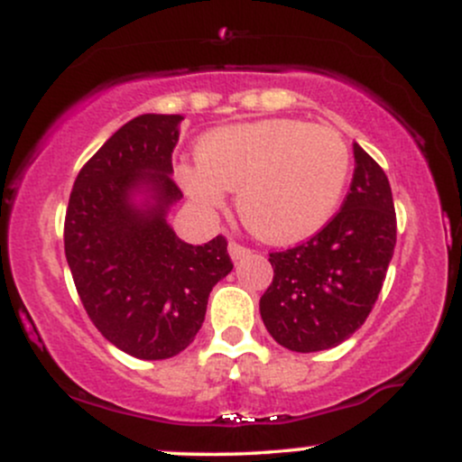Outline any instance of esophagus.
Masks as SVG:
<instances>
[{"instance_id": "esophagus-1", "label": "esophagus", "mask_w": 462, "mask_h": 462, "mask_svg": "<svg viewBox=\"0 0 462 462\" xmlns=\"http://www.w3.org/2000/svg\"><path fill=\"white\" fill-rule=\"evenodd\" d=\"M227 254H230V258L232 261H241V258H245V256H249V249L247 247H243V245H238L236 241H230L227 243Z\"/></svg>"}]
</instances>
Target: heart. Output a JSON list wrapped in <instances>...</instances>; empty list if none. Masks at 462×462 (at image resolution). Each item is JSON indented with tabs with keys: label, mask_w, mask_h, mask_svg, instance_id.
Returning a JSON list of instances; mask_svg holds the SVG:
<instances>
[{
	"label": "heart",
	"mask_w": 462,
	"mask_h": 462,
	"mask_svg": "<svg viewBox=\"0 0 462 462\" xmlns=\"http://www.w3.org/2000/svg\"><path fill=\"white\" fill-rule=\"evenodd\" d=\"M349 176L347 143L334 128L298 119H264L217 128L198 143V164L182 169L184 190L201 210H236L252 235L295 243L337 213Z\"/></svg>",
	"instance_id": "obj_1"
}]
</instances>
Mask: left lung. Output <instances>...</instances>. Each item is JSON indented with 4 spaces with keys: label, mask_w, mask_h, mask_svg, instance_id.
<instances>
[{
    "label": "left lung",
    "mask_w": 462,
    "mask_h": 462,
    "mask_svg": "<svg viewBox=\"0 0 462 462\" xmlns=\"http://www.w3.org/2000/svg\"><path fill=\"white\" fill-rule=\"evenodd\" d=\"M354 178L341 210L310 241L269 254L273 282L261 298L267 332L291 352L341 346L378 300L395 247L386 173L354 143Z\"/></svg>",
    "instance_id": "8db88e82"
}]
</instances>
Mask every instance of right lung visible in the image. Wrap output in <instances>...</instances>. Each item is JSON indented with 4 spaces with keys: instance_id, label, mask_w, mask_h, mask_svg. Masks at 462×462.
Wrapping results in <instances>:
<instances>
[{
    "instance_id": "right-lung-1",
    "label": "right lung",
    "mask_w": 462,
    "mask_h": 462,
    "mask_svg": "<svg viewBox=\"0 0 462 462\" xmlns=\"http://www.w3.org/2000/svg\"><path fill=\"white\" fill-rule=\"evenodd\" d=\"M182 115H139L82 167L65 254L84 309L121 352L164 360L193 343L213 286L232 272L224 236L184 243L167 215L182 199L171 153Z\"/></svg>"
}]
</instances>
